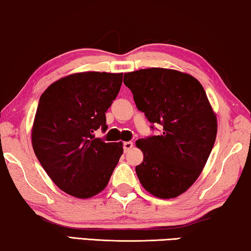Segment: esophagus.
<instances>
[{
    "label": "esophagus",
    "mask_w": 251,
    "mask_h": 251,
    "mask_svg": "<svg viewBox=\"0 0 251 251\" xmlns=\"http://www.w3.org/2000/svg\"><path fill=\"white\" fill-rule=\"evenodd\" d=\"M132 148H133L132 142H124V143H123V149H124V152H128Z\"/></svg>",
    "instance_id": "1"
}]
</instances>
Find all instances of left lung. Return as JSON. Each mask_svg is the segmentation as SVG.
I'll return each mask as SVG.
<instances>
[{"label": "left lung", "instance_id": "obj_1", "mask_svg": "<svg viewBox=\"0 0 251 251\" xmlns=\"http://www.w3.org/2000/svg\"><path fill=\"white\" fill-rule=\"evenodd\" d=\"M124 83L151 129L162 128L136 142L144 155L137 177L152 195L177 197L201 175L218 132L203 85L189 74L159 67L125 73Z\"/></svg>", "mask_w": 251, "mask_h": 251}]
</instances>
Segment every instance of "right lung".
I'll return each mask as SVG.
<instances>
[{"instance_id": "obj_1", "label": "right lung", "mask_w": 251, "mask_h": 251, "mask_svg": "<svg viewBox=\"0 0 251 251\" xmlns=\"http://www.w3.org/2000/svg\"><path fill=\"white\" fill-rule=\"evenodd\" d=\"M123 73H76L54 82L39 99L33 122L37 159L63 192L78 198L107 186L123 154V144L106 143V111L117 97Z\"/></svg>"}]
</instances>
